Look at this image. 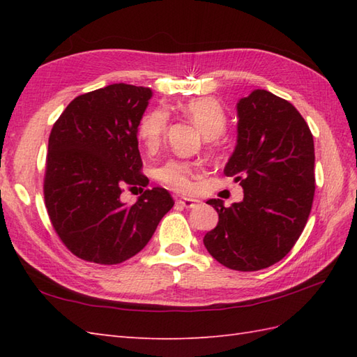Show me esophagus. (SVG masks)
Returning a JSON list of instances; mask_svg holds the SVG:
<instances>
[{
    "label": "esophagus",
    "instance_id": "1",
    "mask_svg": "<svg viewBox=\"0 0 357 357\" xmlns=\"http://www.w3.org/2000/svg\"><path fill=\"white\" fill-rule=\"evenodd\" d=\"M198 199H193V198H181L176 201V204H179L181 207H185V208H193L195 206H198Z\"/></svg>",
    "mask_w": 357,
    "mask_h": 357
}]
</instances>
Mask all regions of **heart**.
<instances>
[{
  "label": "heart",
  "mask_w": 357,
  "mask_h": 357,
  "mask_svg": "<svg viewBox=\"0 0 357 357\" xmlns=\"http://www.w3.org/2000/svg\"><path fill=\"white\" fill-rule=\"evenodd\" d=\"M179 110L192 119L207 139H215L222 135L227 127L224 107L213 96H199L179 105ZM169 116L162 109H153L144 115L138 124V138L149 151L161 146ZM196 167L187 161L170 159L156 170V179L174 190L187 192L192 188V178Z\"/></svg>",
  "instance_id": "1"
}]
</instances>
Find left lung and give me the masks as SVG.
Masks as SVG:
<instances>
[{
	"label": "left lung",
	"instance_id": "1",
	"mask_svg": "<svg viewBox=\"0 0 357 357\" xmlns=\"http://www.w3.org/2000/svg\"><path fill=\"white\" fill-rule=\"evenodd\" d=\"M236 147L224 174L244 188V199L207 204L219 222L204 236L215 259L231 270L256 271L290 252L314 196L313 135L293 104L256 89L236 104Z\"/></svg>",
	"mask_w": 357,
	"mask_h": 357
}]
</instances>
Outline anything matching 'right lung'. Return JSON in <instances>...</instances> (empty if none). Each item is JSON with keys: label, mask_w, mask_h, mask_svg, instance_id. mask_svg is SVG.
Segmentation results:
<instances>
[{"label": "right lung", "mask_w": 357, "mask_h": 357, "mask_svg": "<svg viewBox=\"0 0 357 357\" xmlns=\"http://www.w3.org/2000/svg\"><path fill=\"white\" fill-rule=\"evenodd\" d=\"M150 87L110 84L67 105L53 124L45 162L44 199L53 229L81 259L113 265L139 253L173 198L162 187L144 192L133 206L123 185L146 187L138 124Z\"/></svg>", "instance_id": "1"}]
</instances>
